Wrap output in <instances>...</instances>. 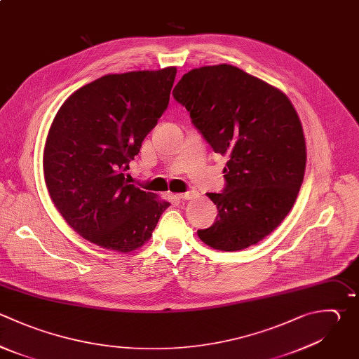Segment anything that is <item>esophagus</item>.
<instances>
[{
  "label": "esophagus",
  "mask_w": 359,
  "mask_h": 359,
  "mask_svg": "<svg viewBox=\"0 0 359 359\" xmlns=\"http://www.w3.org/2000/svg\"><path fill=\"white\" fill-rule=\"evenodd\" d=\"M198 192L196 191H188V192H184V194H177L175 196L178 198V199H195V198H198Z\"/></svg>",
  "instance_id": "1"
}]
</instances>
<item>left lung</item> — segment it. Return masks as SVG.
<instances>
[{"instance_id": "obj_1", "label": "left lung", "mask_w": 359, "mask_h": 359, "mask_svg": "<svg viewBox=\"0 0 359 359\" xmlns=\"http://www.w3.org/2000/svg\"><path fill=\"white\" fill-rule=\"evenodd\" d=\"M215 153L227 156L226 188L206 194L216 222L198 230L220 251H238L272 233L290 212L306 170L299 115L276 87L230 65L194 69L172 91Z\"/></svg>"}]
</instances>
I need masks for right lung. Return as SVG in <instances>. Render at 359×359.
<instances>
[{"mask_svg": "<svg viewBox=\"0 0 359 359\" xmlns=\"http://www.w3.org/2000/svg\"><path fill=\"white\" fill-rule=\"evenodd\" d=\"M177 67L104 76L57 111L43 150L56 209L86 240L130 252L150 240L170 202L129 184L125 171L168 107Z\"/></svg>", "mask_w": 359, "mask_h": 359, "instance_id": "obj_1", "label": "right lung"}]
</instances>
